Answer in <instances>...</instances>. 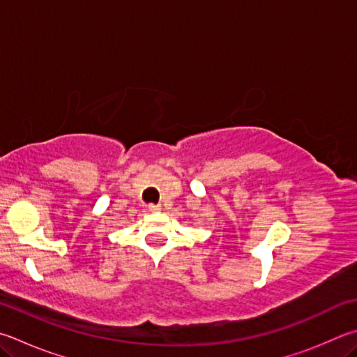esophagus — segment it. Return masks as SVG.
<instances>
[{"instance_id":"esophagus-1","label":"esophagus","mask_w":357,"mask_h":357,"mask_svg":"<svg viewBox=\"0 0 357 357\" xmlns=\"http://www.w3.org/2000/svg\"><path fill=\"white\" fill-rule=\"evenodd\" d=\"M148 211L150 212H159L160 211V206L159 204H148Z\"/></svg>"}]
</instances>
